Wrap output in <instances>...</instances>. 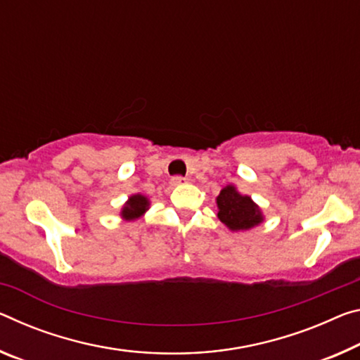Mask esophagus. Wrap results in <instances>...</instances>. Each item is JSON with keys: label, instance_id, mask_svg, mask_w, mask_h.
<instances>
[{"label": "esophagus", "instance_id": "obj_1", "mask_svg": "<svg viewBox=\"0 0 360 360\" xmlns=\"http://www.w3.org/2000/svg\"><path fill=\"white\" fill-rule=\"evenodd\" d=\"M186 182H187V179L182 178V176H174V178L171 179V184L173 186H182V184H186Z\"/></svg>", "mask_w": 360, "mask_h": 360}]
</instances>
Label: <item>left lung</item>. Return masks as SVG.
<instances>
[{
    "instance_id": "obj_1",
    "label": "left lung",
    "mask_w": 360,
    "mask_h": 360,
    "mask_svg": "<svg viewBox=\"0 0 360 360\" xmlns=\"http://www.w3.org/2000/svg\"><path fill=\"white\" fill-rule=\"evenodd\" d=\"M216 207L218 219L232 232L250 231L264 221V214L252 197L243 195L233 184L222 187L216 197Z\"/></svg>"
}]
</instances>
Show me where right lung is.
I'll return each mask as SVG.
<instances>
[{
  "mask_svg": "<svg viewBox=\"0 0 360 360\" xmlns=\"http://www.w3.org/2000/svg\"><path fill=\"white\" fill-rule=\"evenodd\" d=\"M149 208V197L142 195V193H134V195L128 197V200L124 202L122 211H120V216H122L123 221H136L139 219L141 216H144V213Z\"/></svg>",
  "mask_w": 360,
  "mask_h": 360,
  "instance_id": "add662e5",
  "label": "right lung"
}]
</instances>
